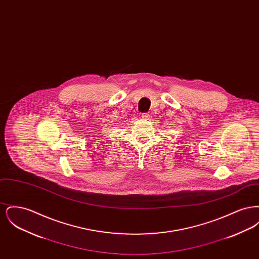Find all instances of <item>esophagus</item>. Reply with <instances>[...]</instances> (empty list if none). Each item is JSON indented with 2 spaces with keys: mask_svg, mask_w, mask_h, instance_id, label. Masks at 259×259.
I'll use <instances>...</instances> for the list:
<instances>
[{
  "mask_svg": "<svg viewBox=\"0 0 259 259\" xmlns=\"http://www.w3.org/2000/svg\"><path fill=\"white\" fill-rule=\"evenodd\" d=\"M142 117L144 119H148L150 117V114L148 112H144V113H142Z\"/></svg>",
  "mask_w": 259,
  "mask_h": 259,
  "instance_id": "1",
  "label": "esophagus"
}]
</instances>
